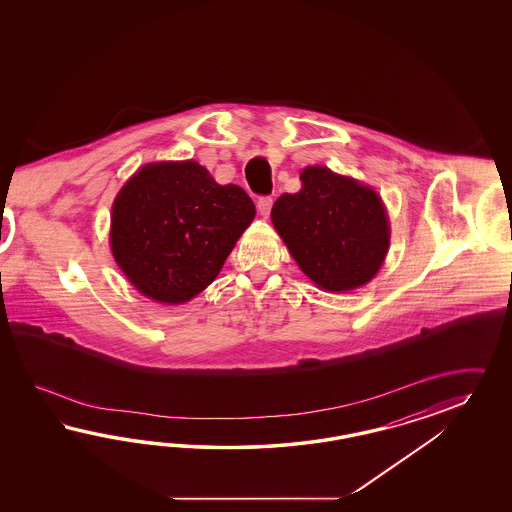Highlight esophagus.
I'll return each mask as SVG.
<instances>
[{
  "label": "esophagus",
  "instance_id": "esophagus-1",
  "mask_svg": "<svg viewBox=\"0 0 512 512\" xmlns=\"http://www.w3.org/2000/svg\"><path fill=\"white\" fill-rule=\"evenodd\" d=\"M272 197H261L259 201H257V210H259V214L263 217L270 216V208H272Z\"/></svg>",
  "mask_w": 512,
  "mask_h": 512
}]
</instances>
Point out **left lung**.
<instances>
[{
    "mask_svg": "<svg viewBox=\"0 0 512 512\" xmlns=\"http://www.w3.org/2000/svg\"><path fill=\"white\" fill-rule=\"evenodd\" d=\"M298 193H283L272 223L296 264L326 293L372 281L390 246L387 208L379 193L351 176L311 165Z\"/></svg>",
    "mask_w": 512,
    "mask_h": 512,
    "instance_id": "left-lung-1",
    "label": "left lung"
}]
</instances>
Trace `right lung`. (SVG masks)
Here are the masks:
<instances>
[{
    "mask_svg": "<svg viewBox=\"0 0 512 512\" xmlns=\"http://www.w3.org/2000/svg\"><path fill=\"white\" fill-rule=\"evenodd\" d=\"M253 217L248 193L197 161H155L112 202L110 251L140 295L178 306L217 278Z\"/></svg>",
    "mask_w": 512,
    "mask_h": 512,
    "instance_id": "right-lung-1",
    "label": "right lung"
}]
</instances>
